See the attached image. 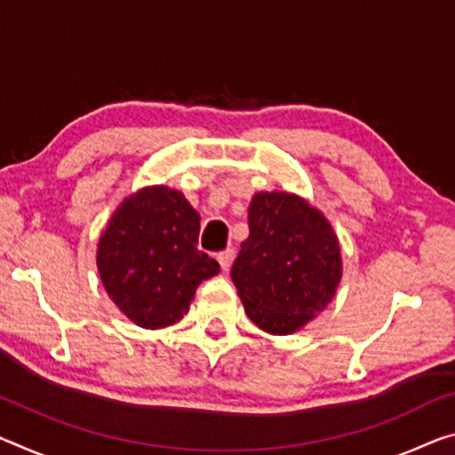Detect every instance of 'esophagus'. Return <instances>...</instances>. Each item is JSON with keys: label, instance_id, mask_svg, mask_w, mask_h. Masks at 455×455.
<instances>
[{"label": "esophagus", "instance_id": "34e87169", "mask_svg": "<svg viewBox=\"0 0 455 455\" xmlns=\"http://www.w3.org/2000/svg\"><path fill=\"white\" fill-rule=\"evenodd\" d=\"M216 259H219L220 269H222V271H228L230 261H233V249H225V251H220V253L216 255Z\"/></svg>", "mask_w": 455, "mask_h": 455}]
</instances>
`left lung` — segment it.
<instances>
[{"instance_id":"obj_1","label":"left lung","mask_w":455,"mask_h":455,"mask_svg":"<svg viewBox=\"0 0 455 455\" xmlns=\"http://www.w3.org/2000/svg\"><path fill=\"white\" fill-rule=\"evenodd\" d=\"M230 277L244 312L269 334H291L334 298L342 277L334 230L306 200L259 192L249 206V239Z\"/></svg>"}]
</instances>
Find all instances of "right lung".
Returning a JSON list of instances; mask_svg holds the SVG:
<instances>
[{
    "mask_svg": "<svg viewBox=\"0 0 455 455\" xmlns=\"http://www.w3.org/2000/svg\"><path fill=\"white\" fill-rule=\"evenodd\" d=\"M200 216L182 194L164 186L140 190L103 230L97 265L107 293L141 328L184 318L202 281L220 265L196 247Z\"/></svg>",
    "mask_w": 455,
    "mask_h": 455,
    "instance_id": "obj_1",
    "label": "right lung"
}]
</instances>
